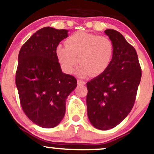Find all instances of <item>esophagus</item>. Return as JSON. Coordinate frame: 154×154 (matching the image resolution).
<instances>
[{"label":"esophagus","mask_w":154,"mask_h":154,"mask_svg":"<svg viewBox=\"0 0 154 154\" xmlns=\"http://www.w3.org/2000/svg\"><path fill=\"white\" fill-rule=\"evenodd\" d=\"M77 85H85V82L82 80H77Z\"/></svg>","instance_id":"1"}]
</instances>
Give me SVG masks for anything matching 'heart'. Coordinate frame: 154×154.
Wrapping results in <instances>:
<instances>
[{
    "label": "heart",
    "mask_w": 154,
    "mask_h": 154,
    "mask_svg": "<svg viewBox=\"0 0 154 154\" xmlns=\"http://www.w3.org/2000/svg\"><path fill=\"white\" fill-rule=\"evenodd\" d=\"M114 43L109 38L93 33L78 31L66 40V45L59 44L56 55L63 72L72 74L78 61L81 66L77 75L85 77L103 74L114 57Z\"/></svg>",
    "instance_id": "b5f03b06"
}]
</instances>
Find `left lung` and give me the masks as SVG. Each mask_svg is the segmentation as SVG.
Returning a JSON list of instances; mask_svg holds the SVG:
<instances>
[{"label": "left lung", "instance_id": "left-lung-1", "mask_svg": "<svg viewBox=\"0 0 154 154\" xmlns=\"http://www.w3.org/2000/svg\"><path fill=\"white\" fill-rule=\"evenodd\" d=\"M104 32L114 43V57L103 74L87 82L86 98L88 119L101 130L114 128L128 115L142 75L133 46L118 31Z\"/></svg>", "mask_w": 154, "mask_h": 154}]
</instances>
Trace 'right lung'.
<instances>
[{
    "label": "right lung",
    "mask_w": 154,
    "mask_h": 154,
    "mask_svg": "<svg viewBox=\"0 0 154 154\" xmlns=\"http://www.w3.org/2000/svg\"><path fill=\"white\" fill-rule=\"evenodd\" d=\"M68 30L46 26L34 33L21 48L16 85L24 114L44 128L57 126L66 111V100L77 79L62 72L56 48Z\"/></svg>",
    "instance_id": "add662e5"
}]
</instances>
